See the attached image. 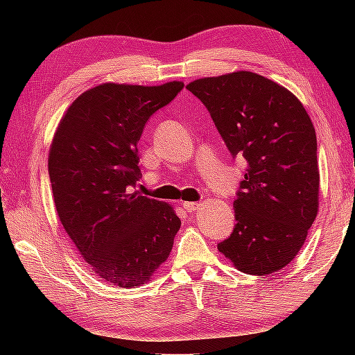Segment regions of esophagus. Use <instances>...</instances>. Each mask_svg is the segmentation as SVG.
<instances>
[{"label": "esophagus", "mask_w": 355, "mask_h": 355, "mask_svg": "<svg viewBox=\"0 0 355 355\" xmlns=\"http://www.w3.org/2000/svg\"><path fill=\"white\" fill-rule=\"evenodd\" d=\"M182 207L186 208L187 211H196V210H198V208L202 207V203L200 202H184Z\"/></svg>", "instance_id": "1"}]
</instances>
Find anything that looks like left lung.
Returning <instances> with one entry per match:
<instances>
[{
	"label": "left lung",
	"instance_id": "left-lung-1",
	"mask_svg": "<svg viewBox=\"0 0 355 355\" xmlns=\"http://www.w3.org/2000/svg\"><path fill=\"white\" fill-rule=\"evenodd\" d=\"M211 114L232 157L247 162L236 226L218 250L247 275L284 268L318 213L320 173L312 119L293 92L250 71L186 87Z\"/></svg>",
	"mask_w": 355,
	"mask_h": 355
}]
</instances>
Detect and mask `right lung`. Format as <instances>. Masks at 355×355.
<instances>
[{
  "instance_id": "obj_1",
  "label": "right lung",
  "mask_w": 355,
  "mask_h": 355,
  "mask_svg": "<svg viewBox=\"0 0 355 355\" xmlns=\"http://www.w3.org/2000/svg\"><path fill=\"white\" fill-rule=\"evenodd\" d=\"M182 87L96 85L72 101L53 135L48 173L58 218L90 270L119 288L150 281L181 227L171 205L132 189L144 125Z\"/></svg>"
}]
</instances>
